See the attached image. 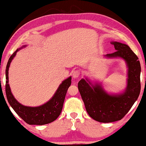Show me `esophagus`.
<instances>
[{
    "label": "esophagus",
    "mask_w": 146,
    "mask_h": 146,
    "mask_svg": "<svg viewBox=\"0 0 146 146\" xmlns=\"http://www.w3.org/2000/svg\"><path fill=\"white\" fill-rule=\"evenodd\" d=\"M79 75H80V71L79 70H75L73 72L72 76H73V77L74 78V79H76V78H77L78 77H79Z\"/></svg>",
    "instance_id": "34e87169"
}]
</instances>
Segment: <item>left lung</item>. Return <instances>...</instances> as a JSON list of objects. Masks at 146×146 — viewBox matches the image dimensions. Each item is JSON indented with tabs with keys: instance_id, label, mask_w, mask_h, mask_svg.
Returning a JSON list of instances; mask_svg holds the SVG:
<instances>
[{
	"instance_id": "left-lung-1",
	"label": "left lung",
	"mask_w": 146,
	"mask_h": 146,
	"mask_svg": "<svg viewBox=\"0 0 146 146\" xmlns=\"http://www.w3.org/2000/svg\"><path fill=\"white\" fill-rule=\"evenodd\" d=\"M116 51L106 54L108 58L120 57L128 67L127 87L122 93L110 94L101 84L93 85L87 79H82L78 89L86 110L94 120L108 123L120 120L128 113L140 93L141 66L138 57L126 44L112 42Z\"/></svg>"
}]
</instances>
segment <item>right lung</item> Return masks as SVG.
I'll use <instances>...</instances> for the list:
<instances>
[{"label":"right lung","instance_id":"obj_1","mask_svg":"<svg viewBox=\"0 0 146 146\" xmlns=\"http://www.w3.org/2000/svg\"><path fill=\"white\" fill-rule=\"evenodd\" d=\"M26 46H22L21 48ZM17 49L10 57L6 68V94L8 102L22 120L30 125H44L56 120L62 110L63 102L67 89L71 83V77L63 81L55 92L53 97L42 105L32 107L22 105L14 97L9 84V69L12 59L20 49Z\"/></svg>","mask_w":146,"mask_h":146}]
</instances>
